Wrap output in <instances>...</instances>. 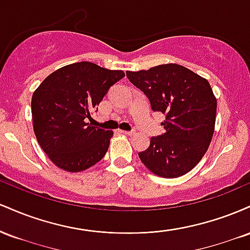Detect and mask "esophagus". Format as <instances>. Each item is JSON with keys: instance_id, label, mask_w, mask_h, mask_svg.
<instances>
[{"instance_id": "obj_1", "label": "esophagus", "mask_w": 250, "mask_h": 250, "mask_svg": "<svg viewBox=\"0 0 250 250\" xmlns=\"http://www.w3.org/2000/svg\"><path fill=\"white\" fill-rule=\"evenodd\" d=\"M122 133L125 135H129V136H133L135 134V131H127V130H122Z\"/></svg>"}]
</instances>
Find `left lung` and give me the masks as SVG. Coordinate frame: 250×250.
I'll return each instance as SVG.
<instances>
[{
  "mask_svg": "<svg viewBox=\"0 0 250 250\" xmlns=\"http://www.w3.org/2000/svg\"><path fill=\"white\" fill-rule=\"evenodd\" d=\"M145 93L151 109L165 114L166 131L139 153L151 173L166 179L182 176L201 161L213 139L216 97L206 79L183 65L168 63L148 70L127 71Z\"/></svg>",
  "mask_w": 250,
  "mask_h": 250,
  "instance_id": "obj_1",
  "label": "left lung"
}]
</instances>
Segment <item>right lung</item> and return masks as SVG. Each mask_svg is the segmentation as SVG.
Segmentation results:
<instances>
[{
  "instance_id": "right-lung-1",
  "label": "right lung",
  "mask_w": 250,
  "mask_h": 250,
  "mask_svg": "<svg viewBox=\"0 0 250 250\" xmlns=\"http://www.w3.org/2000/svg\"><path fill=\"white\" fill-rule=\"evenodd\" d=\"M122 77V70L77 62L51 73L34 91V133L54 165L77 173L103 159L114 133L93 127L87 119Z\"/></svg>"
}]
</instances>
